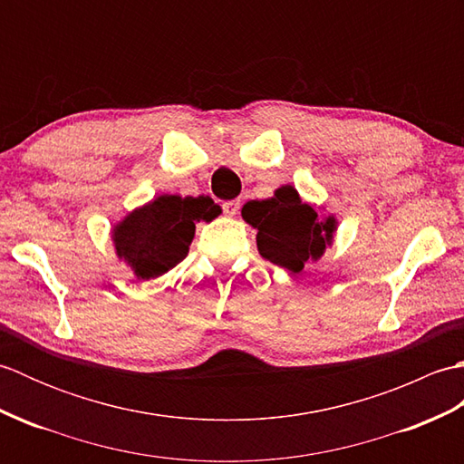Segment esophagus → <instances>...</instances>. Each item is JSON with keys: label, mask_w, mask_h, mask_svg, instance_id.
<instances>
[{"label": "esophagus", "mask_w": 464, "mask_h": 464, "mask_svg": "<svg viewBox=\"0 0 464 464\" xmlns=\"http://www.w3.org/2000/svg\"><path fill=\"white\" fill-rule=\"evenodd\" d=\"M239 207H241V203H239L237 199L225 201V203H223V213H225V215H229V217H233V215H237Z\"/></svg>", "instance_id": "esophagus-1"}]
</instances>
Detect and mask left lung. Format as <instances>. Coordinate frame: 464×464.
<instances>
[{"label": "left lung", "mask_w": 464, "mask_h": 464, "mask_svg": "<svg viewBox=\"0 0 464 464\" xmlns=\"http://www.w3.org/2000/svg\"><path fill=\"white\" fill-rule=\"evenodd\" d=\"M241 215L257 229L261 257L293 273H301L309 259H321L337 231V219L333 215L321 219L291 185L279 187L271 199L247 201Z\"/></svg>", "instance_id": "left-lung-1"}]
</instances>
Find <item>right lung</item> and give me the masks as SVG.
I'll return each instance as SVG.
<instances>
[{
    "instance_id": "add662e5",
    "label": "right lung",
    "mask_w": 464,
    "mask_h": 464,
    "mask_svg": "<svg viewBox=\"0 0 464 464\" xmlns=\"http://www.w3.org/2000/svg\"><path fill=\"white\" fill-rule=\"evenodd\" d=\"M219 213L221 207L207 195L155 197L113 227L117 257L130 265L137 279L160 277L187 257L195 223L211 221Z\"/></svg>"
}]
</instances>
